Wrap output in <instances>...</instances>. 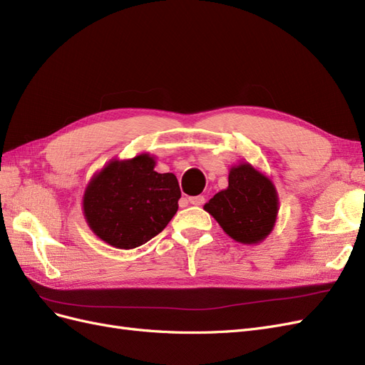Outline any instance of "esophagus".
Instances as JSON below:
<instances>
[{
	"label": "esophagus",
	"mask_w": 365,
	"mask_h": 365,
	"mask_svg": "<svg viewBox=\"0 0 365 365\" xmlns=\"http://www.w3.org/2000/svg\"><path fill=\"white\" fill-rule=\"evenodd\" d=\"M189 202L193 205H202L205 202V197L202 195H197V196H190L189 197Z\"/></svg>",
	"instance_id": "1"
}]
</instances>
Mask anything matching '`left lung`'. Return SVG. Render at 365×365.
Returning <instances> with one entry per match:
<instances>
[{"mask_svg": "<svg viewBox=\"0 0 365 365\" xmlns=\"http://www.w3.org/2000/svg\"><path fill=\"white\" fill-rule=\"evenodd\" d=\"M204 208L230 237L257 244L271 233L279 200L267 176L250 164H239L228 175V189L216 193Z\"/></svg>", "mask_w": 365, "mask_h": 365, "instance_id": "8db88e82", "label": "left lung"}]
</instances>
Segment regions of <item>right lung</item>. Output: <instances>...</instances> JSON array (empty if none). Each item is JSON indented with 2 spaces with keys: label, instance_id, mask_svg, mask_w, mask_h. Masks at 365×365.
Returning <instances> with one entry per match:
<instances>
[{
  "label": "right lung",
  "instance_id": "obj_1",
  "mask_svg": "<svg viewBox=\"0 0 365 365\" xmlns=\"http://www.w3.org/2000/svg\"><path fill=\"white\" fill-rule=\"evenodd\" d=\"M143 153L111 161L86 187L83 212L94 233L115 248H137L160 235L178 210L180 184L173 173L153 170Z\"/></svg>",
  "mask_w": 365,
  "mask_h": 365
}]
</instances>
